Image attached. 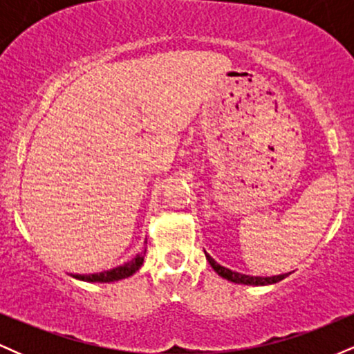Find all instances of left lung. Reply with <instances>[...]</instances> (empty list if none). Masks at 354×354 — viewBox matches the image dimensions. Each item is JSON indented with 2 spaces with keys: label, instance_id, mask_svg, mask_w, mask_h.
Masks as SVG:
<instances>
[{
  "label": "left lung",
  "instance_id": "obj_1",
  "mask_svg": "<svg viewBox=\"0 0 354 354\" xmlns=\"http://www.w3.org/2000/svg\"><path fill=\"white\" fill-rule=\"evenodd\" d=\"M206 259H208L211 268H213V270L216 271L221 278L228 279V281L238 283V284H256V286H263V284H273V283L281 281V279H284L288 274H290V273H286V274H278V276H268V278H265V276H248V274L236 273V271H231V270H228V268L218 265V263L214 261L209 254H206Z\"/></svg>",
  "mask_w": 354,
  "mask_h": 354
}]
</instances>
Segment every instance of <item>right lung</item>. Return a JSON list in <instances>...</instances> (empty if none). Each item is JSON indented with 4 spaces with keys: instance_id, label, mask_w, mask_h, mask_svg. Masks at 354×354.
<instances>
[{
    "instance_id": "1",
    "label": "right lung",
    "mask_w": 354,
    "mask_h": 354,
    "mask_svg": "<svg viewBox=\"0 0 354 354\" xmlns=\"http://www.w3.org/2000/svg\"><path fill=\"white\" fill-rule=\"evenodd\" d=\"M145 253H146V250L141 251V254H136L135 258L131 259V261L124 263V265H121L118 268H113V270H109V271H103V273L73 274V276H75V278H78V279H83V281H88V283L118 281V279L128 278V276H131L133 273H136V271L140 270L141 265H143V254Z\"/></svg>"
}]
</instances>
